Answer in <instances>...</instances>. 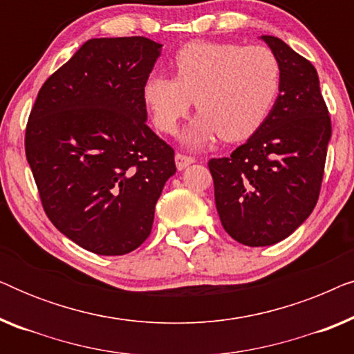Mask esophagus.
Instances as JSON below:
<instances>
[{
  "label": "esophagus",
  "instance_id": "obj_1",
  "mask_svg": "<svg viewBox=\"0 0 354 354\" xmlns=\"http://www.w3.org/2000/svg\"><path fill=\"white\" fill-rule=\"evenodd\" d=\"M193 162H195V158L185 156V154H180V153L176 154V166L178 171H183V169H187Z\"/></svg>",
  "mask_w": 354,
  "mask_h": 354
}]
</instances>
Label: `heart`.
Listing matches in <instances>:
<instances>
[{"label":"heart","instance_id":"heart-1","mask_svg":"<svg viewBox=\"0 0 354 354\" xmlns=\"http://www.w3.org/2000/svg\"><path fill=\"white\" fill-rule=\"evenodd\" d=\"M174 79L151 75L143 101L153 122L172 133L195 100L200 114L182 133L190 148L205 147L221 135L225 142L250 138L269 118L280 90V66L266 46L196 40L172 59Z\"/></svg>","mask_w":354,"mask_h":354}]
</instances>
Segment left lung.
<instances>
[{"instance_id":"8db88e82","label":"left lung","mask_w":354,"mask_h":354,"mask_svg":"<svg viewBox=\"0 0 354 354\" xmlns=\"http://www.w3.org/2000/svg\"><path fill=\"white\" fill-rule=\"evenodd\" d=\"M277 57L280 90L269 118L229 158L211 159L222 227L246 246L292 235L316 206L330 118L317 71L277 37H259Z\"/></svg>"}]
</instances>
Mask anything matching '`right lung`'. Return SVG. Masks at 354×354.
Returning <instances> with one entry per match:
<instances>
[{
	"label": "right lung",
	"mask_w": 354,
	"mask_h": 354,
	"mask_svg": "<svg viewBox=\"0 0 354 354\" xmlns=\"http://www.w3.org/2000/svg\"><path fill=\"white\" fill-rule=\"evenodd\" d=\"M161 50L145 37L91 38L43 84L28 118L26 154L43 207L95 254L137 250L176 174L143 101Z\"/></svg>",
	"instance_id": "1"
}]
</instances>
